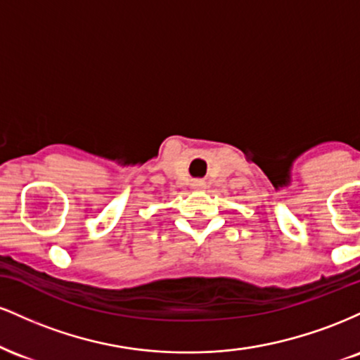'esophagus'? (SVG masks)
<instances>
[{
	"label": "esophagus",
	"instance_id": "34e87169",
	"mask_svg": "<svg viewBox=\"0 0 360 360\" xmlns=\"http://www.w3.org/2000/svg\"><path fill=\"white\" fill-rule=\"evenodd\" d=\"M193 189H205V183L203 181H194Z\"/></svg>",
	"mask_w": 360,
	"mask_h": 360
}]
</instances>
